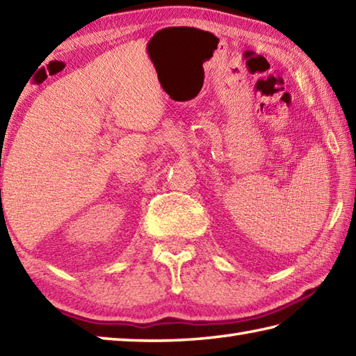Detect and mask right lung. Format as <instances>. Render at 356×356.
<instances>
[{"label":"right lung","mask_w":356,"mask_h":356,"mask_svg":"<svg viewBox=\"0 0 356 356\" xmlns=\"http://www.w3.org/2000/svg\"><path fill=\"white\" fill-rule=\"evenodd\" d=\"M0 193H1V191H0Z\"/></svg>","instance_id":"add662e5"}]
</instances>
